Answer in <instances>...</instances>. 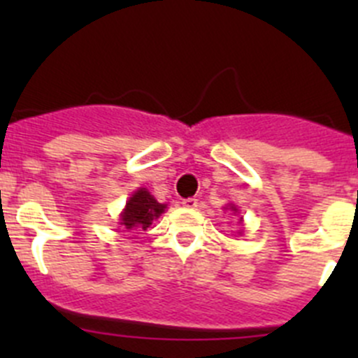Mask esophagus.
Segmentation results:
<instances>
[{
    "label": "esophagus",
    "instance_id": "esophagus-1",
    "mask_svg": "<svg viewBox=\"0 0 358 358\" xmlns=\"http://www.w3.org/2000/svg\"><path fill=\"white\" fill-rule=\"evenodd\" d=\"M182 204L185 206V208H197V204H199V202H197V199L196 197H187V199H183L182 201Z\"/></svg>",
    "mask_w": 358,
    "mask_h": 358
}]
</instances>
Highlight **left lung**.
<instances>
[{
    "instance_id": "1",
    "label": "left lung",
    "mask_w": 358,
    "mask_h": 358,
    "mask_svg": "<svg viewBox=\"0 0 358 358\" xmlns=\"http://www.w3.org/2000/svg\"><path fill=\"white\" fill-rule=\"evenodd\" d=\"M232 209H234V211H236V208H232Z\"/></svg>"
}]
</instances>
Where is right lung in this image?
I'll return each instance as SVG.
<instances>
[{"label": "right lung", "instance_id": "right-lung-1", "mask_svg": "<svg viewBox=\"0 0 358 358\" xmlns=\"http://www.w3.org/2000/svg\"><path fill=\"white\" fill-rule=\"evenodd\" d=\"M164 208L166 206L154 199L150 192H147L145 189H140L126 202V209L121 215V225H124L129 230L135 229V227L145 230L154 218H159L161 213H164Z\"/></svg>", "mask_w": 358, "mask_h": 358}]
</instances>
